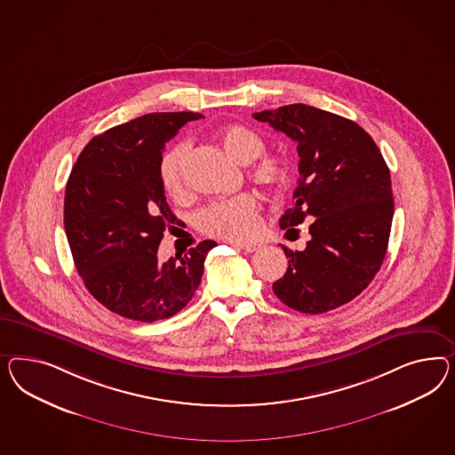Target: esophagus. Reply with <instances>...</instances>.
Instances as JSON below:
<instances>
[{"label":"esophagus","mask_w":455,"mask_h":455,"mask_svg":"<svg viewBox=\"0 0 455 455\" xmlns=\"http://www.w3.org/2000/svg\"><path fill=\"white\" fill-rule=\"evenodd\" d=\"M238 246L242 250L248 251V253H253V251H259L263 248V243H259V242H243V243H240Z\"/></svg>","instance_id":"esophagus-1"}]
</instances>
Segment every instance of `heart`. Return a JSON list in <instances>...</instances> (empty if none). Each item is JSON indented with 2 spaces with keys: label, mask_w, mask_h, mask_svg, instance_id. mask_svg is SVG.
<instances>
[{
  "label": "heart",
  "mask_w": 455,
  "mask_h": 455,
  "mask_svg": "<svg viewBox=\"0 0 455 455\" xmlns=\"http://www.w3.org/2000/svg\"><path fill=\"white\" fill-rule=\"evenodd\" d=\"M220 140L225 150L240 164L253 160L250 177L253 182L278 190L288 180L286 162L265 150V142L255 131L245 125H227L221 129ZM190 146L187 142L171 148L160 162V180L165 194L180 198L185 194V165ZM259 200L253 194H240L232 198L212 202L209 207L198 212L196 225L205 234L228 240H243L259 228Z\"/></svg>",
  "instance_id": "1"
}]
</instances>
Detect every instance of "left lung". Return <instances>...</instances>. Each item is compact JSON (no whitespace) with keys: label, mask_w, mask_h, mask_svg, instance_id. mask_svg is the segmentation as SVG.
I'll list each match as a JSON object with an SVG mask.
<instances>
[{"label":"left lung","mask_w":455,"mask_h":455,"mask_svg":"<svg viewBox=\"0 0 455 455\" xmlns=\"http://www.w3.org/2000/svg\"><path fill=\"white\" fill-rule=\"evenodd\" d=\"M298 144L295 205L280 227L309 219L303 251L282 246L288 270L275 295L299 313L320 315L356 298L381 268L393 223L391 175L372 137L356 123L307 104L253 114Z\"/></svg>","instance_id":"1"}]
</instances>
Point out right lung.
I'll use <instances>...</instances> for the list:
<instances>
[{
    "mask_svg": "<svg viewBox=\"0 0 455 455\" xmlns=\"http://www.w3.org/2000/svg\"><path fill=\"white\" fill-rule=\"evenodd\" d=\"M196 112H152L91 139L76 160L64 196V228L74 265L102 307L129 320L171 318L192 299L205 240L160 263V240L177 217L160 180L165 142Z\"/></svg>",
    "mask_w": 455,
    "mask_h": 455,
    "instance_id": "right-lung-1",
    "label": "right lung"
}]
</instances>
